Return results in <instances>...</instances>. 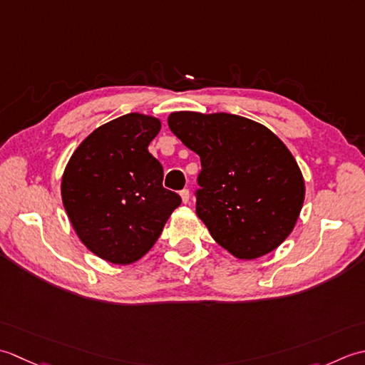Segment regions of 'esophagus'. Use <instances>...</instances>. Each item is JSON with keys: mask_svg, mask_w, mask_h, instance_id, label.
I'll use <instances>...</instances> for the list:
<instances>
[{"mask_svg": "<svg viewBox=\"0 0 365 365\" xmlns=\"http://www.w3.org/2000/svg\"><path fill=\"white\" fill-rule=\"evenodd\" d=\"M180 193H181L182 203H189V200H190V192H189V189H182Z\"/></svg>", "mask_w": 365, "mask_h": 365, "instance_id": "1", "label": "esophagus"}]
</instances>
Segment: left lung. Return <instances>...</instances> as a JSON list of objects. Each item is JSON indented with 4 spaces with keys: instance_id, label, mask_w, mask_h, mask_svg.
Returning <instances> with one entry per match:
<instances>
[{
    "instance_id": "1",
    "label": "left lung",
    "mask_w": 365,
    "mask_h": 365,
    "mask_svg": "<svg viewBox=\"0 0 365 365\" xmlns=\"http://www.w3.org/2000/svg\"><path fill=\"white\" fill-rule=\"evenodd\" d=\"M168 128L202 160L197 214L214 241L242 259L279 247L306 192L288 148L264 125L230 113L176 111Z\"/></svg>"
}]
</instances>
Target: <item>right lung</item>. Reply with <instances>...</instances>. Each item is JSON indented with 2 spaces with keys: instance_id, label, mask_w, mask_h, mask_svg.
<instances>
[{
  "instance_id": "add662e5",
  "label": "right lung",
  "mask_w": 365,
  "mask_h": 365,
  "mask_svg": "<svg viewBox=\"0 0 365 365\" xmlns=\"http://www.w3.org/2000/svg\"><path fill=\"white\" fill-rule=\"evenodd\" d=\"M160 130L153 116L129 113L88 135L64 170L61 195L86 247L115 264L137 262L181 205L162 185L163 168L148 151Z\"/></svg>"
}]
</instances>
